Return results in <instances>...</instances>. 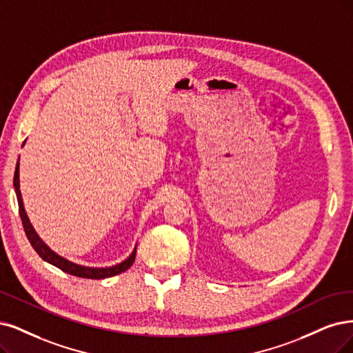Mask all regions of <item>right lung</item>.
Segmentation results:
<instances>
[{"label": "right lung", "mask_w": 353, "mask_h": 353, "mask_svg": "<svg viewBox=\"0 0 353 353\" xmlns=\"http://www.w3.org/2000/svg\"><path fill=\"white\" fill-rule=\"evenodd\" d=\"M14 189H16V194H17V201H19V211H20V218H21V223L26 231V236H28L30 244L33 249L36 250V253L41 256L46 262L52 263L54 266L59 268L61 270L70 273V275L78 276V278H87V279H103V278H110L114 275H119V273L128 270L130 266H132L134 260H135V253L137 250H134V253L130 254L125 262L112 266V268H84L80 265H75L68 262V260H65L63 257L55 254L52 250H49L48 247L45 245V243L37 237V234L34 232L33 227L29 223V218L24 212V206H23V201H21V193H20V185H19V164L16 167V172H14Z\"/></svg>", "instance_id": "obj_1"}]
</instances>
